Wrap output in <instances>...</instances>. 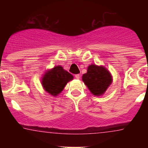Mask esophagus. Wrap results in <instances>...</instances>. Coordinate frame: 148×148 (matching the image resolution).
Listing matches in <instances>:
<instances>
[{
	"mask_svg": "<svg viewBox=\"0 0 148 148\" xmlns=\"http://www.w3.org/2000/svg\"><path fill=\"white\" fill-rule=\"evenodd\" d=\"M80 76H81V75H79V74H76V75H75V78H77V79H79V78H80Z\"/></svg>",
	"mask_w": 148,
	"mask_h": 148,
	"instance_id": "1",
	"label": "esophagus"
}]
</instances>
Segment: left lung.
Masks as SVG:
<instances>
[{"mask_svg": "<svg viewBox=\"0 0 148 148\" xmlns=\"http://www.w3.org/2000/svg\"><path fill=\"white\" fill-rule=\"evenodd\" d=\"M82 80L93 95H101L111 84L112 77L104 66L92 64L88 66L87 73L84 74Z\"/></svg>", "mask_w": 148, "mask_h": 148, "instance_id": "8db88e82", "label": "left lung"}]
</instances>
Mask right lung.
Returning a JSON list of instances; mask_svg holds the SVG:
<instances>
[{"label": "right lung", "mask_w": 148, "mask_h": 148, "mask_svg": "<svg viewBox=\"0 0 148 148\" xmlns=\"http://www.w3.org/2000/svg\"><path fill=\"white\" fill-rule=\"evenodd\" d=\"M73 78V75L64 70L62 66H57L45 73L42 78V85L47 92L57 95Z\"/></svg>", "instance_id": "add662e5"}]
</instances>
